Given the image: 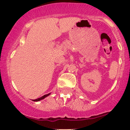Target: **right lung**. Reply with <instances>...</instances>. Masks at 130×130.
Masks as SVG:
<instances>
[{
	"instance_id": "add662e5",
	"label": "right lung",
	"mask_w": 130,
	"mask_h": 130,
	"mask_svg": "<svg viewBox=\"0 0 130 130\" xmlns=\"http://www.w3.org/2000/svg\"><path fill=\"white\" fill-rule=\"evenodd\" d=\"M49 94H50V93H49V94H45V95H44V96H42V97H41V98H38V99L33 100L32 101H34V102H38V101L41 100H43V99H44L45 98H46L47 96H49Z\"/></svg>"
}]
</instances>
